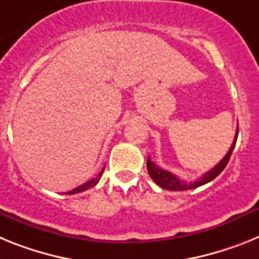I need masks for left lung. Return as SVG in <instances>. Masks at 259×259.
Segmentation results:
<instances>
[{
  "instance_id": "8db88e82",
  "label": "left lung",
  "mask_w": 259,
  "mask_h": 259,
  "mask_svg": "<svg viewBox=\"0 0 259 259\" xmlns=\"http://www.w3.org/2000/svg\"><path fill=\"white\" fill-rule=\"evenodd\" d=\"M237 136H238V127L236 130V134H235V139H233V143L231 146V148L228 150L226 156L219 161V163L210 169L208 172H206L202 177L194 181V183H185L183 180H180L179 177L175 176L173 173L168 172V170H164L161 168H159L154 161H151L150 156L147 157V170H148V175L151 176V179L154 180V183L156 185H159L160 188L163 189H167V190H173V192H180V190H189V189H194L198 188V186H202L204 184L210 183L212 181L215 177H218L220 173L223 172L224 168L227 167V164L229 161V157L232 155L233 152V148L236 146V141H237Z\"/></svg>"
}]
</instances>
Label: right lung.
I'll list each match as a JSON object with an SVG mask.
<instances>
[{
    "mask_svg": "<svg viewBox=\"0 0 259 259\" xmlns=\"http://www.w3.org/2000/svg\"><path fill=\"white\" fill-rule=\"evenodd\" d=\"M103 170H104V169H102V172L99 173V176H98V177H95V179L90 180V181H87V183H84V184H83V185H79V186H78V188L73 189V190H70V192H66V194H76V193L84 192V190H87V189L92 188V186H95L96 184L99 183V180H100V177H102Z\"/></svg>",
    "mask_w": 259,
    "mask_h": 259,
    "instance_id": "1",
    "label": "right lung"
}]
</instances>
